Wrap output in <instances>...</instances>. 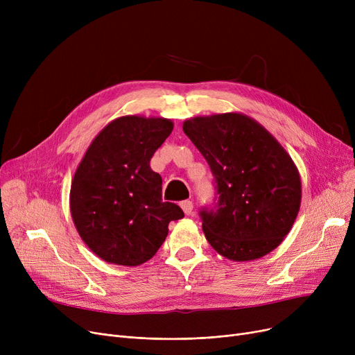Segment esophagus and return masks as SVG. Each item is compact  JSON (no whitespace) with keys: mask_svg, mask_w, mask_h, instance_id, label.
Returning <instances> with one entry per match:
<instances>
[{"mask_svg":"<svg viewBox=\"0 0 355 355\" xmlns=\"http://www.w3.org/2000/svg\"><path fill=\"white\" fill-rule=\"evenodd\" d=\"M180 206H181V209H182V211L187 214V216H190L191 213H193V201H190V200H184V201H181L180 202Z\"/></svg>","mask_w":355,"mask_h":355,"instance_id":"1","label":"esophagus"}]
</instances>
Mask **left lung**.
Wrapping results in <instances>:
<instances>
[{
  "instance_id": "1",
  "label": "left lung",
  "mask_w": 355,
  "mask_h": 355,
  "mask_svg": "<svg viewBox=\"0 0 355 355\" xmlns=\"http://www.w3.org/2000/svg\"><path fill=\"white\" fill-rule=\"evenodd\" d=\"M182 129L214 177V202L200 211L211 248L236 262L276 249L301 207L300 173L282 145L241 114L197 116Z\"/></svg>"
}]
</instances>
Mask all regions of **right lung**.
Listing matches in <instances>:
<instances>
[{
  "label": "right lung",
  "instance_id": "1",
  "mask_svg": "<svg viewBox=\"0 0 355 355\" xmlns=\"http://www.w3.org/2000/svg\"><path fill=\"white\" fill-rule=\"evenodd\" d=\"M174 125L165 118L122 116L93 139L74 173L70 211L82 240L107 263L138 266L184 217L162 201V178L149 166Z\"/></svg>",
  "mask_w": 355,
  "mask_h": 355
}]
</instances>
